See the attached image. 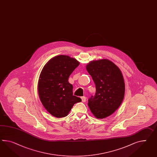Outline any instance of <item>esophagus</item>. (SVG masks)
I'll return each instance as SVG.
<instances>
[{
  "mask_svg": "<svg viewBox=\"0 0 157 157\" xmlns=\"http://www.w3.org/2000/svg\"><path fill=\"white\" fill-rule=\"evenodd\" d=\"M81 99H82V102H86V98L85 96H82V97H81Z\"/></svg>",
  "mask_w": 157,
  "mask_h": 157,
  "instance_id": "obj_1",
  "label": "esophagus"
}]
</instances>
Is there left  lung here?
Segmentation results:
<instances>
[{
  "label": "left lung",
  "mask_w": 157,
  "mask_h": 157,
  "mask_svg": "<svg viewBox=\"0 0 157 157\" xmlns=\"http://www.w3.org/2000/svg\"><path fill=\"white\" fill-rule=\"evenodd\" d=\"M86 69L95 84L96 93L88 99L93 115L104 119L112 115L122 103L125 83L119 67L108 59L93 61Z\"/></svg>",
  "instance_id": "obj_1"
}]
</instances>
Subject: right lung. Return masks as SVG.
<instances>
[{
  "label": "right lung",
  "mask_w": 157,
  "mask_h": 157,
  "mask_svg": "<svg viewBox=\"0 0 157 157\" xmlns=\"http://www.w3.org/2000/svg\"><path fill=\"white\" fill-rule=\"evenodd\" d=\"M79 65L75 59L60 55L51 59L40 74L38 95L44 107L56 117L68 115L80 98L73 95V85L68 81L70 75Z\"/></svg>",
  "instance_id": "right-lung-1"
}]
</instances>
